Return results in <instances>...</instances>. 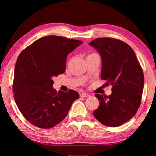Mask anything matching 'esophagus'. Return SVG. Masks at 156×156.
Returning <instances> with one entry per match:
<instances>
[{"instance_id":"34e87169","label":"esophagus","mask_w":156,"mask_h":156,"mask_svg":"<svg viewBox=\"0 0 156 156\" xmlns=\"http://www.w3.org/2000/svg\"><path fill=\"white\" fill-rule=\"evenodd\" d=\"M80 97H90V95L87 93H85V92H82V93L80 94Z\"/></svg>"}]
</instances>
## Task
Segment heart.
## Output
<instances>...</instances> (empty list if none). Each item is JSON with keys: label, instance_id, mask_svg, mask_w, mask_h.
I'll return each mask as SVG.
<instances>
[{"label": "heart", "instance_id": "obj_1", "mask_svg": "<svg viewBox=\"0 0 156 156\" xmlns=\"http://www.w3.org/2000/svg\"><path fill=\"white\" fill-rule=\"evenodd\" d=\"M92 55V54H90V55Z\"/></svg>", "mask_w": 156, "mask_h": 156}]
</instances>
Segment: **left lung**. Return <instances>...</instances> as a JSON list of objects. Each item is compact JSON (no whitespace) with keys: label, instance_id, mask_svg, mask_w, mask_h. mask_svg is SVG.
Listing matches in <instances>:
<instances>
[{"label":"left lung","instance_id":"obj_1","mask_svg":"<svg viewBox=\"0 0 156 156\" xmlns=\"http://www.w3.org/2000/svg\"><path fill=\"white\" fill-rule=\"evenodd\" d=\"M89 45L101 56V79L112 85L110 96L95 94L99 106L94 116L104 125L119 127L133 117L140 107L144 86L143 69L133 49L122 41L101 37Z\"/></svg>","mask_w":156,"mask_h":156}]
</instances>
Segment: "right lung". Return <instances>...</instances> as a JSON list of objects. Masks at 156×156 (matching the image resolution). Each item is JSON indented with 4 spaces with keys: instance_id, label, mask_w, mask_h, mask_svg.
<instances>
[{
    "instance_id": "1",
    "label": "right lung",
    "mask_w": 156,
    "mask_h": 156,
    "mask_svg": "<svg viewBox=\"0 0 156 156\" xmlns=\"http://www.w3.org/2000/svg\"><path fill=\"white\" fill-rule=\"evenodd\" d=\"M82 41L49 35L34 41L21 52L16 62L12 89L16 105L36 127L49 129L59 123L74 101L76 91L57 92L52 78L63 74L67 55Z\"/></svg>"
}]
</instances>
